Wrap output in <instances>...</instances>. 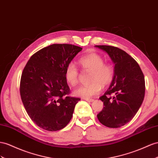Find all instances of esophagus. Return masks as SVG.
<instances>
[{"label":"esophagus","instance_id":"obj_1","mask_svg":"<svg viewBox=\"0 0 158 158\" xmlns=\"http://www.w3.org/2000/svg\"><path fill=\"white\" fill-rule=\"evenodd\" d=\"M84 99L85 100V101H87V102H89V103L94 102V99H85V98Z\"/></svg>","mask_w":158,"mask_h":158}]
</instances>
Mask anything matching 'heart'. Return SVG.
Returning a JSON list of instances; mask_svg holds the SVG:
<instances>
[{
	"label": "heart",
	"instance_id": "1",
	"mask_svg": "<svg viewBox=\"0 0 158 158\" xmlns=\"http://www.w3.org/2000/svg\"><path fill=\"white\" fill-rule=\"evenodd\" d=\"M79 63L83 70L91 71L90 81L87 85H81L77 88L73 94L75 96L89 99L98 95L103 85L110 83L114 75V68L112 64L104 63L102 56L97 53L85 55L80 58ZM64 77L67 83L75 86L79 82V71L73 63H69L64 70Z\"/></svg>",
	"mask_w": 158,
	"mask_h": 158
}]
</instances>
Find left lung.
Here are the masks:
<instances>
[{
    "mask_svg": "<svg viewBox=\"0 0 158 158\" xmlns=\"http://www.w3.org/2000/svg\"><path fill=\"white\" fill-rule=\"evenodd\" d=\"M95 47L106 52L114 64L111 83L99 98L104 107L97 116L105 126L120 127L133 118L143 103L144 75L139 64L126 52L113 46Z\"/></svg>",
    "mask_w": 158,
    "mask_h": 158,
    "instance_id": "left-lung-1",
    "label": "left lung"
}]
</instances>
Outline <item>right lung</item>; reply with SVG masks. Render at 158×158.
Here are the masks:
<instances>
[{"label":"right lung","mask_w":158,"mask_h":158,"mask_svg":"<svg viewBox=\"0 0 158 158\" xmlns=\"http://www.w3.org/2000/svg\"><path fill=\"white\" fill-rule=\"evenodd\" d=\"M82 48L52 44L31 56L24 68L20 94L28 115L39 127L58 131L69 123L79 98L67 96L64 70Z\"/></svg>","instance_id":"add662e5"}]
</instances>
